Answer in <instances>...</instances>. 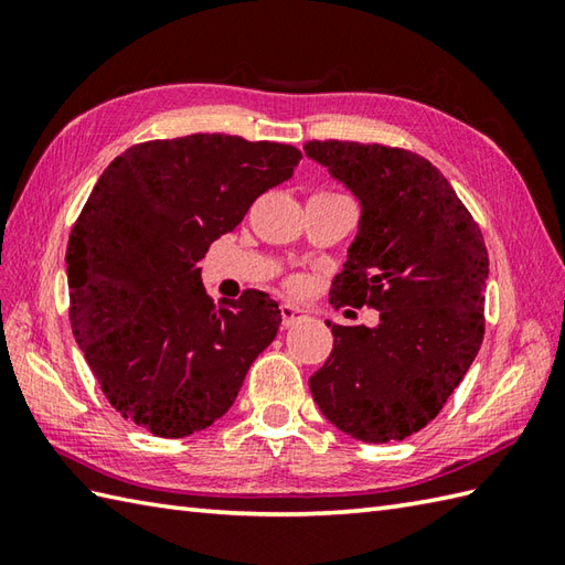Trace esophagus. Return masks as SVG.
Wrapping results in <instances>:
<instances>
[{"mask_svg": "<svg viewBox=\"0 0 565 565\" xmlns=\"http://www.w3.org/2000/svg\"><path fill=\"white\" fill-rule=\"evenodd\" d=\"M301 320H308V310L291 306V303H281V326L284 328H291Z\"/></svg>", "mask_w": 565, "mask_h": 565, "instance_id": "obj_1", "label": "esophagus"}]
</instances>
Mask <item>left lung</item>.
I'll list each match as a JSON object with an SVG mask.
<instances>
[{"label": "left lung", "mask_w": 565, "mask_h": 565, "mask_svg": "<svg viewBox=\"0 0 565 565\" xmlns=\"http://www.w3.org/2000/svg\"><path fill=\"white\" fill-rule=\"evenodd\" d=\"M362 203L334 276V308H376L379 326H332L310 393L334 427L369 444L401 441L439 415L481 350L488 249L481 227L435 164L379 142L308 140Z\"/></svg>", "instance_id": "left-lung-1"}]
</instances>
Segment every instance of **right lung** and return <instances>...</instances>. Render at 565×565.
<instances>
[{"instance_id": "obj_1", "label": "right lung", "mask_w": 565, "mask_h": 565, "mask_svg": "<svg viewBox=\"0 0 565 565\" xmlns=\"http://www.w3.org/2000/svg\"><path fill=\"white\" fill-rule=\"evenodd\" d=\"M298 160L286 142L223 134L148 140L84 203L65 255L72 334L106 401L154 437L211 427L276 338L269 294L213 303L196 264Z\"/></svg>"}]
</instances>
